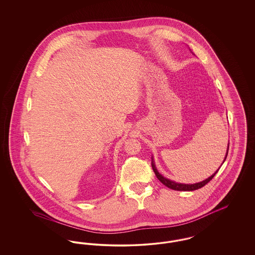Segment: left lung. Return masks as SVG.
<instances>
[{"instance_id":"8db88e82","label":"left lung","mask_w":255,"mask_h":255,"mask_svg":"<svg viewBox=\"0 0 255 255\" xmlns=\"http://www.w3.org/2000/svg\"><path fill=\"white\" fill-rule=\"evenodd\" d=\"M229 147H230V141H229V145H228L227 154H226V157H225V159H224L223 163L225 162L226 158L228 157ZM152 168L154 170V172H155V174H156L157 178L159 180V182H161V183H163L165 186H167V187L170 188V189L178 190V191H193V190H197V189H199V188H201V187L205 186L207 182H210V181L213 179V177L216 175V173H217V172H218V170L220 169V168H219V169L217 170L214 174H212L209 178H207V179H206V180H205V181H203V182H196V183H190V184H188V183H179V182L171 181V180L167 179V178H164L161 174H159V173H158V169H157V167H156V165H155V161H154V158H153V157H152Z\"/></svg>"}]
</instances>
